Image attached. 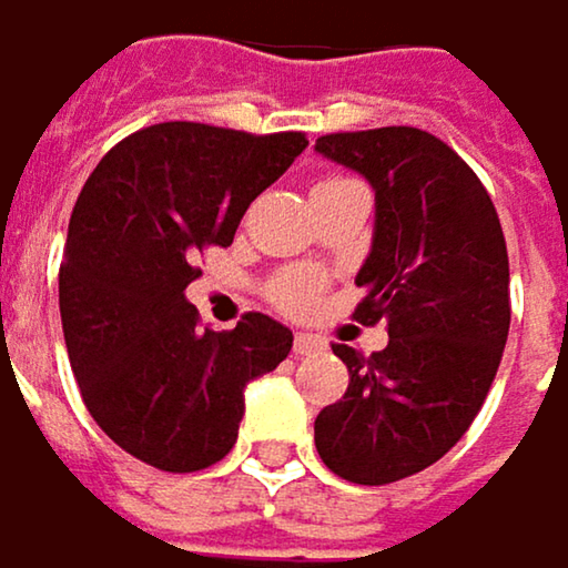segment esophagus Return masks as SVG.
<instances>
[{
  "instance_id": "34e87169",
  "label": "esophagus",
  "mask_w": 568,
  "mask_h": 568,
  "mask_svg": "<svg viewBox=\"0 0 568 568\" xmlns=\"http://www.w3.org/2000/svg\"><path fill=\"white\" fill-rule=\"evenodd\" d=\"M324 341L317 337V334H297L294 337V354L297 357H311V354H324Z\"/></svg>"
}]
</instances>
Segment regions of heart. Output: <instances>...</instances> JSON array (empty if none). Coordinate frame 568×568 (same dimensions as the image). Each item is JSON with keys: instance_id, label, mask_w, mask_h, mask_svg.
<instances>
[{"instance_id": "1", "label": "heart", "mask_w": 568, "mask_h": 568, "mask_svg": "<svg viewBox=\"0 0 568 568\" xmlns=\"http://www.w3.org/2000/svg\"><path fill=\"white\" fill-rule=\"evenodd\" d=\"M331 181H337V178H331ZM317 291H321V281H317L311 271H287V274H281V277L271 284L274 304L284 307V311H291V314L307 311V307L317 301Z\"/></svg>"}]
</instances>
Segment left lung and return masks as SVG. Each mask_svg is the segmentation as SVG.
I'll return each mask as SVG.
<instances>
[{"label":"left lung","mask_w":568,"mask_h":568,"mask_svg":"<svg viewBox=\"0 0 568 568\" xmlns=\"http://www.w3.org/2000/svg\"><path fill=\"white\" fill-rule=\"evenodd\" d=\"M374 187V241L354 317H387V347L347 344L344 400L314 420L327 469L384 486L436 463L479 414L509 334V257L496 207L473 168L436 135L394 125L314 144Z\"/></svg>","instance_id":"8db88e82"}]
</instances>
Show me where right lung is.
<instances>
[{"label":"right lung","instance_id":"obj_1","mask_svg":"<svg viewBox=\"0 0 568 568\" xmlns=\"http://www.w3.org/2000/svg\"><path fill=\"white\" fill-rule=\"evenodd\" d=\"M304 148L301 132L161 122L115 144L75 201L59 267L72 374L95 424L154 469L224 459L244 387L291 354L294 334L267 314L201 327L184 287L201 274L197 251L227 247Z\"/></svg>","mask_w":568,"mask_h":568}]
</instances>
